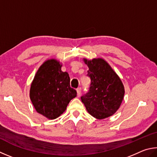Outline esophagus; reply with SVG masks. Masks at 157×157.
Instances as JSON below:
<instances>
[{"mask_svg": "<svg viewBox=\"0 0 157 157\" xmlns=\"http://www.w3.org/2000/svg\"><path fill=\"white\" fill-rule=\"evenodd\" d=\"M76 92H77V97H80V96L81 94V87H78V88L76 90Z\"/></svg>", "mask_w": 157, "mask_h": 157, "instance_id": "1", "label": "esophagus"}]
</instances>
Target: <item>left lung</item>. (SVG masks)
Returning a JSON list of instances; mask_svg holds the SVG:
<instances>
[{"label": "left lung", "instance_id": "8db88e82", "mask_svg": "<svg viewBox=\"0 0 157 157\" xmlns=\"http://www.w3.org/2000/svg\"><path fill=\"white\" fill-rule=\"evenodd\" d=\"M83 61L89 67L91 79L89 92L81 97L87 111L97 119L111 117L119 108L124 97L121 80L106 60L101 58Z\"/></svg>", "mask_w": 157, "mask_h": 157}]
</instances>
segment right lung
I'll list each match as a JSON object with an SVG mask.
<instances>
[{
    "instance_id": "add662e5",
    "label": "right lung",
    "mask_w": 157,
    "mask_h": 157,
    "mask_svg": "<svg viewBox=\"0 0 157 157\" xmlns=\"http://www.w3.org/2000/svg\"><path fill=\"white\" fill-rule=\"evenodd\" d=\"M62 64L51 59L38 68L32 82L29 97L38 113L48 119H55L66 110L76 91L70 87L67 72L61 70Z\"/></svg>"
}]
</instances>
